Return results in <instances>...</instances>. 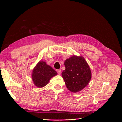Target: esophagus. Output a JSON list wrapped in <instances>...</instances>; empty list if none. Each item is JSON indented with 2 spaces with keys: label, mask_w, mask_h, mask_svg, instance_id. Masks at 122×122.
I'll use <instances>...</instances> for the list:
<instances>
[{
  "label": "esophagus",
  "mask_w": 122,
  "mask_h": 122,
  "mask_svg": "<svg viewBox=\"0 0 122 122\" xmlns=\"http://www.w3.org/2000/svg\"><path fill=\"white\" fill-rule=\"evenodd\" d=\"M56 71H57V72L58 73V74L60 75L61 73V69H59V70H57Z\"/></svg>",
  "instance_id": "34e87169"
}]
</instances>
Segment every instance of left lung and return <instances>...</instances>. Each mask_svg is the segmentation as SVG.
<instances>
[{
  "label": "left lung",
  "mask_w": 122,
  "mask_h": 122,
  "mask_svg": "<svg viewBox=\"0 0 122 122\" xmlns=\"http://www.w3.org/2000/svg\"><path fill=\"white\" fill-rule=\"evenodd\" d=\"M66 69L61 75L68 89L74 93L82 90L91 80L90 67L82 56H72L65 61Z\"/></svg>",
  "instance_id": "obj_1"
}]
</instances>
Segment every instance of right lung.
I'll list each match as a JSON object with an SVG mask.
<instances>
[{"instance_id":"add662e5","label":"right lung","mask_w":122,"mask_h":122,"mask_svg":"<svg viewBox=\"0 0 122 122\" xmlns=\"http://www.w3.org/2000/svg\"><path fill=\"white\" fill-rule=\"evenodd\" d=\"M57 74V72L45 61H41L33 70L32 78L35 86L42 87L48 84L51 78Z\"/></svg>"}]
</instances>
